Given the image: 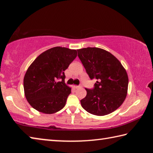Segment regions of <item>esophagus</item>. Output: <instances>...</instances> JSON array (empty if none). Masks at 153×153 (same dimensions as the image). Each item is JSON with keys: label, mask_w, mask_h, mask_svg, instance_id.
Segmentation results:
<instances>
[{"label": "esophagus", "mask_w": 153, "mask_h": 153, "mask_svg": "<svg viewBox=\"0 0 153 153\" xmlns=\"http://www.w3.org/2000/svg\"><path fill=\"white\" fill-rule=\"evenodd\" d=\"M82 87V85L80 84L79 86H74V88H80Z\"/></svg>", "instance_id": "1"}]
</instances>
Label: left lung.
<instances>
[{"label":"left lung","mask_w":153,"mask_h":153,"mask_svg":"<svg viewBox=\"0 0 153 153\" xmlns=\"http://www.w3.org/2000/svg\"><path fill=\"white\" fill-rule=\"evenodd\" d=\"M77 53L90 79L97 80L92 89L86 88V97L80 100L82 107L98 116L117 109L126 99L128 87V74L120 61L99 48H81Z\"/></svg>","instance_id":"left-lung-1"}]
</instances>
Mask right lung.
I'll return each mask as SVG.
<instances>
[{
    "instance_id": "right-lung-1",
    "label": "right lung",
    "mask_w": 153,
    "mask_h": 153,
    "mask_svg": "<svg viewBox=\"0 0 153 153\" xmlns=\"http://www.w3.org/2000/svg\"><path fill=\"white\" fill-rule=\"evenodd\" d=\"M76 56V50L56 46L40 54L30 65L24 88L25 98L33 108L52 114L65 107L71 88L65 83L64 71Z\"/></svg>"
}]
</instances>
